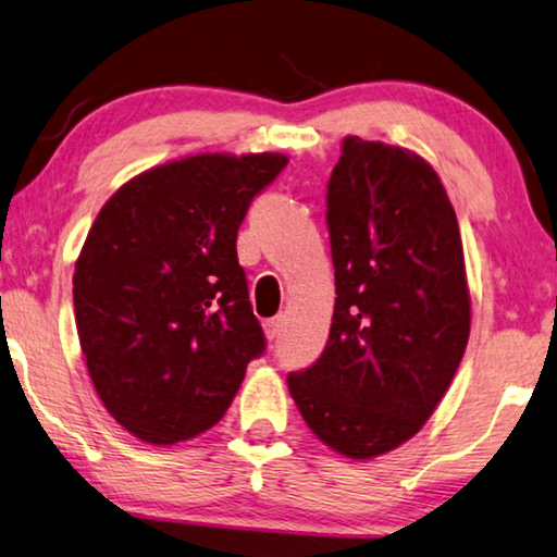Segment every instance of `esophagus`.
I'll use <instances>...</instances> for the list:
<instances>
[{
  "label": "esophagus",
  "instance_id": "34e87169",
  "mask_svg": "<svg viewBox=\"0 0 557 557\" xmlns=\"http://www.w3.org/2000/svg\"><path fill=\"white\" fill-rule=\"evenodd\" d=\"M281 324H284V319H281V317L265 319V321H263V334H265V338H276L278 332H281Z\"/></svg>",
  "mask_w": 557,
  "mask_h": 557
}]
</instances>
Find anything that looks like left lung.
Wrapping results in <instances>:
<instances>
[{
    "mask_svg": "<svg viewBox=\"0 0 557 557\" xmlns=\"http://www.w3.org/2000/svg\"><path fill=\"white\" fill-rule=\"evenodd\" d=\"M336 278L321 357L288 374L309 430L372 459L422 430L470 338V288L455 208L417 152L349 135L326 190Z\"/></svg>",
    "mask_w": 557,
    "mask_h": 557,
    "instance_id": "8db88e82",
    "label": "left lung"
}]
</instances>
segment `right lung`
Instances as JSON below:
<instances>
[{"mask_svg":"<svg viewBox=\"0 0 557 557\" xmlns=\"http://www.w3.org/2000/svg\"><path fill=\"white\" fill-rule=\"evenodd\" d=\"M278 152H200L115 190L72 276L79 346L102 405L150 445L211 430L265 349L236 238L284 171Z\"/></svg>","mask_w":557,"mask_h":557,"instance_id":"add662e5","label":"right lung"}]
</instances>
